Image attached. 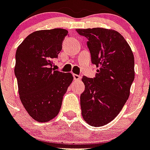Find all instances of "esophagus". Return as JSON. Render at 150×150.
Wrapping results in <instances>:
<instances>
[{
    "mask_svg": "<svg viewBox=\"0 0 150 150\" xmlns=\"http://www.w3.org/2000/svg\"><path fill=\"white\" fill-rule=\"evenodd\" d=\"M73 78H74V80L78 81V80H79V79H81V76L79 75H76V74H73Z\"/></svg>",
    "mask_w": 150,
    "mask_h": 150,
    "instance_id": "obj_1",
    "label": "esophagus"
}]
</instances>
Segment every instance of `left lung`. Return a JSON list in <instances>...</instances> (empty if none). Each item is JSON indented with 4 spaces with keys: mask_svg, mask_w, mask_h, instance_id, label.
I'll return each mask as SVG.
<instances>
[{
    "mask_svg": "<svg viewBox=\"0 0 150 150\" xmlns=\"http://www.w3.org/2000/svg\"><path fill=\"white\" fill-rule=\"evenodd\" d=\"M88 39L92 64L99 67L93 79L82 77L81 115L88 124L99 127L115 119L129 96L135 78L134 56L118 31L110 29H76Z\"/></svg>",
    "mask_w": 150,
    "mask_h": 150,
    "instance_id": "8db88e82",
    "label": "left lung"
}]
</instances>
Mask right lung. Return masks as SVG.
<instances>
[{
  "instance_id": "1",
  "label": "right lung",
  "mask_w": 150,
  "mask_h": 150,
  "mask_svg": "<svg viewBox=\"0 0 150 150\" xmlns=\"http://www.w3.org/2000/svg\"><path fill=\"white\" fill-rule=\"evenodd\" d=\"M68 31L62 28L31 33L18 46L14 74L23 105L33 119L48 122L60 111L63 96L73 80L71 73L52 68Z\"/></svg>"
}]
</instances>
